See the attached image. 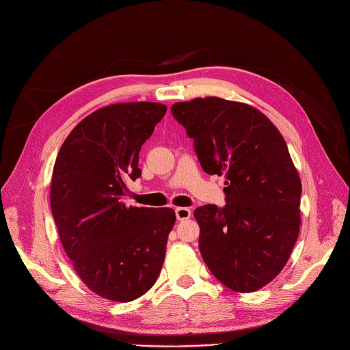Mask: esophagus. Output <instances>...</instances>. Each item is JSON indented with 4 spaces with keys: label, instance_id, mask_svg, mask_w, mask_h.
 Masks as SVG:
<instances>
[{
    "label": "esophagus",
    "instance_id": "1",
    "mask_svg": "<svg viewBox=\"0 0 350 350\" xmlns=\"http://www.w3.org/2000/svg\"><path fill=\"white\" fill-rule=\"evenodd\" d=\"M175 215H176L178 220H187V219L191 217V210L187 208V207H176Z\"/></svg>",
    "mask_w": 350,
    "mask_h": 350
}]
</instances>
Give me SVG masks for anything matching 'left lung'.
I'll list each match as a JSON object with an SVG mask.
<instances>
[{
	"label": "left lung",
	"mask_w": 350,
	"mask_h": 350,
	"mask_svg": "<svg viewBox=\"0 0 350 350\" xmlns=\"http://www.w3.org/2000/svg\"><path fill=\"white\" fill-rule=\"evenodd\" d=\"M171 111L203 171L226 178V204L194 210L201 257L229 289L258 291L282 271L299 235L302 185L283 135L242 102L197 98Z\"/></svg>",
	"instance_id": "1"
}]
</instances>
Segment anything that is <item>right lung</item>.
Masks as SVG:
<instances>
[{"mask_svg": "<svg viewBox=\"0 0 350 350\" xmlns=\"http://www.w3.org/2000/svg\"><path fill=\"white\" fill-rule=\"evenodd\" d=\"M166 107L113 103L80 121L62 143L51 183V210L77 276L105 299L130 302L162 270L175 211L125 206L126 181L142 175L139 154Z\"/></svg>", "mask_w": 350, "mask_h": 350, "instance_id": "right-lung-1", "label": "right lung"}]
</instances>
